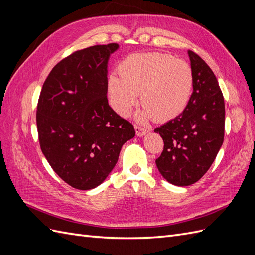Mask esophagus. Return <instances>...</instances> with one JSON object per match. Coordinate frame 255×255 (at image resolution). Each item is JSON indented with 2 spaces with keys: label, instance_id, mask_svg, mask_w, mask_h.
Here are the masks:
<instances>
[{
  "label": "esophagus",
  "instance_id": "1",
  "mask_svg": "<svg viewBox=\"0 0 255 255\" xmlns=\"http://www.w3.org/2000/svg\"><path fill=\"white\" fill-rule=\"evenodd\" d=\"M135 130H136V135L138 137H142L149 132V129H146V128H144L142 127H139V126H135Z\"/></svg>",
  "mask_w": 255,
  "mask_h": 255
}]
</instances>
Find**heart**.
I'll return each instance as SVG.
<instances>
[{
	"instance_id": "heart-1",
	"label": "heart",
	"mask_w": 255,
	"mask_h": 255,
	"mask_svg": "<svg viewBox=\"0 0 255 255\" xmlns=\"http://www.w3.org/2000/svg\"><path fill=\"white\" fill-rule=\"evenodd\" d=\"M118 74L107 79V96L114 111L128 117L138 103H143L137 118L169 121L180 116L189 102L194 76L185 60L168 54H133L118 66Z\"/></svg>"
}]
</instances>
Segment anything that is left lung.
Segmentation results:
<instances>
[{
    "mask_svg": "<svg viewBox=\"0 0 255 255\" xmlns=\"http://www.w3.org/2000/svg\"><path fill=\"white\" fill-rule=\"evenodd\" d=\"M194 91L184 112L154 129L164 140L155 160L160 174L176 186L199 181L212 166L225 137V100L212 69L188 51Z\"/></svg>",
    "mask_w": 255,
    "mask_h": 255,
    "instance_id": "8db88e82",
    "label": "left lung"
}]
</instances>
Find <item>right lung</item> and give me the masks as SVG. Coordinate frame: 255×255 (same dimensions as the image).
<instances>
[{"instance_id":"add662e5","label":"right lung","mask_w":255,"mask_h":255,"mask_svg":"<svg viewBox=\"0 0 255 255\" xmlns=\"http://www.w3.org/2000/svg\"><path fill=\"white\" fill-rule=\"evenodd\" d=\"M117 43L94 45L60 60L44 81L37 105L40 148L55 173L73 188L92 189L111 173L132 123L107 101V63Z\"/></svg>"}]
</instances>
